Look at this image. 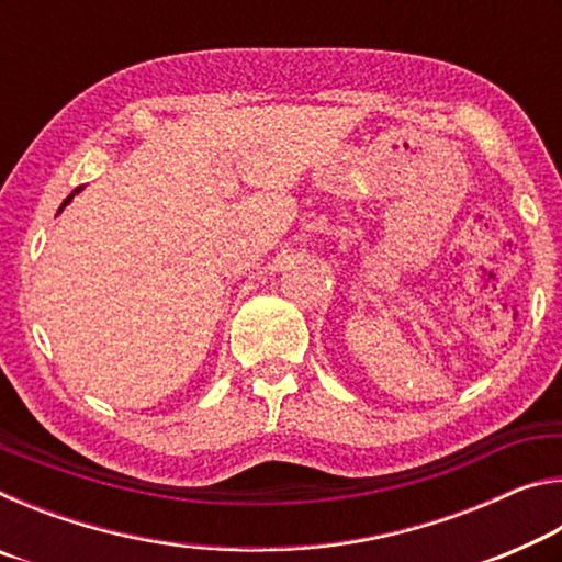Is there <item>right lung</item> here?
I'll return each mask as SVG.
<instances>
[{
	"label": "right lung",
	"mask_w": 562,
	"mask_h": 562,
	"mask_svg": "<svg viewBox=\"0 0 562 562\" xmlns=\"http://www.w3.org/2000/svg\"><path fill=\"white\" fill-rule=\"evenodd\" d=\"M79 190H81V188H79ZM79 190H74V193H79ZM74 193H71V195H69V198H66V201H64V205H66V203H69V201H71V198H74ZM64 205H61V207H64Z\"/></svg>",
	"instance_id": "1"
}]
</instances>
